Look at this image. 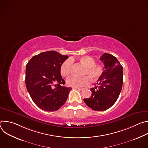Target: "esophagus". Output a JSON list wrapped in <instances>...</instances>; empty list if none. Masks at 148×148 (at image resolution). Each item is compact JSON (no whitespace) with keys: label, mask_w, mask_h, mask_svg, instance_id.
Wrapping results in <instances>:
<instances>
[{"label":"esophagus","mask_w":148,"mask_h":148,"mask_svg":"<svg viewBox=\"0 0 148 148\" xmlns=\"http://www.w3.org/2000/svg\"><path fill=\"white\" fill-rule=\"evenodd\" d=\"M74 89H76V90H79V91H81V90H82L84 88H79V87H75V88H74Z\"/></svg>","instance_id":"34e87169"}]
</instances>
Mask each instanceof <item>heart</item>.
<instances>
[{"instance_id": "b5f03b06", "label": "heart", "mask_w": 148, "mask_h": 148, "mask_svg": "<svg viewBox=\"0 0 148 148\" xmlns=\"http://www.w3.org/2000/svg\"><path fill=\"white\" fill-rule=\"evenodd\" d=\"M79 61L86 67L82 75H88L92 80H96L102 74L103 67L99 64H95V61L92 57L89 56L81 57L79 58ZM73 63V61L71 58H68L62 62L60 67V73L62 76L67 77L71 74ZM89 77L87 76L78 77L73 75L67 79L66 82L69 86L72 87H84L90 83V79Z\"/></svg>"}]
</instances>
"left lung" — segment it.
Returning <instances> with one entry per match:
<instances>
[{
  "label": "left lung",
  "mask_w": 148,
  "mask_h": 148,
  "mask_svg": "<svg viewBox=\"0 0 148 148\" xmlns=\"http://www.w3.org/2000/svg\"><path fill=\"white\" fill-rule=\"evenodd\" d=\"M100 60L104 64L103 71L94 88H91L90 98H84L87 106L92 110H106L115 103L119 97L123 84V67L117 58L104 53Z\"/></svg>",
  "instance_id": "left-lung-1"
}]
</instances>
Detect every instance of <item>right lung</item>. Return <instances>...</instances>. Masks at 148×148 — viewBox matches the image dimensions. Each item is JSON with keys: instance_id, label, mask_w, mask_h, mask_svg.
I'll return each instance as SVG.
<instances>
[{"instance_id": "obj_1", "label": "right lung", "mask_w": 148, "mask_h": 148, "mask_svg": "<svg viewBox=\"0 0 148 148\" xmlns=\"http://www.w3.org/2000/svg\"><path fill=\"white\" fill-rule=\"evenodd\" d=\"M68 57L49 51L33 56L27 64L26 88L33 101L41 110L55 111L65 103L72 88L62 86L66 82L60 67Z\"/></svg>"}]
</instances>
